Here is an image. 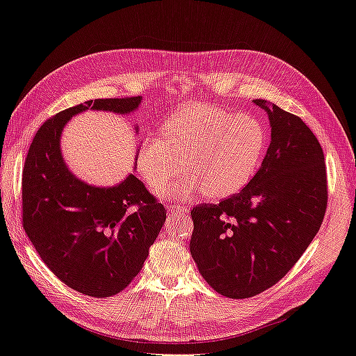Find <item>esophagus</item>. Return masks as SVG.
<instances>
[{"label":"esophagus","instance_id":"34e87169","mask_svg":"<svg viewBox=\"0 0 356 356\" xmlns=\"http://www.w3.org/2000/svg\"><path fill=\"white\" fill-rule=\"evenodd\" d=\"M168 209L172 214H187L188 213V207H182V205H169Z\"/></svg>","mask_w":356,"mask_h":356}]
</instances>
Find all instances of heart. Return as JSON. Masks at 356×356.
Returning <instances> with one entry per match:
<instances>
[{
  "label": "heart",
  "mask_w": 356,
  "mask_h": 356,
  "mask_svg": "<svg viewBox=\"0 0 356 356\" xmlns=\"http://www.w3.org/2000/svg\"><path fill=\"white\" fill-rule=\"evenodd\" d=\"M268 143L266 124L250 113H235L208 103H191L163 122L161 136H147L138 151V170L151 188L179 178L163 197L186 200L205 193L225 199L243 190L256 174Z\"/></svg>",
  "instance_id": "obj_1"
}]
</instances>
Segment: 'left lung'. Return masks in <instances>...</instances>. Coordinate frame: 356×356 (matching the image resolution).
Masks as SVG:
<instances>
[{
	"instance_id": "1",
	"label": "left lung",
	"mask_w": 356,
	"mask_h": 356,
	"mask_svg": "<svg viewBox=\"0 0 356 356\" xmlns=\"http://www.w3.org/2000/svg\"><path fill=\"white\" fill-rule=\"evenodd\" d=\"M254 103L271 122L261 169L239 193L191 209V257L205 282L232 300L280 282L319 232L328 205L318 138L296 115Z\"/></svg>"
}]
</instances>
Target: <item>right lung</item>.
Wrapping results in <instances>:
<instances>
[{
    "instance_id": "1",
    "label": "right lung",
    "mask_w": 356,
    "mask_h": 356,
    "mask_svg": "<svg viewBox=\"0 0 356 356\" xmlns=\"http://www.w3.org/2000/svg\"><path fill=\"white\" fill-rule=\"evenodd\" d=\"M140 97L97 99L65 109L38 129L22 174V225L46 266L72 289L94 298L120 293L142 270L166 220V208L143 182L85 184L60 151L64 124L86 109L129 113Z\"/></svg>"
}]
</instances>
